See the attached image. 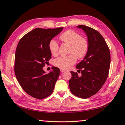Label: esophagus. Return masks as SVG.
Listing matches in <instances>:
<instances>
[{
    "instance_id": "34e87169",
    "label": "esophagus",
    "mask_w": 125,
    "mask_h": 125,
    "mask_svg": "<svg viewBox=\"0 0 125 125\" xmlns=\"http://www.w3.org/2000/svg\"><path fill=\"white\" fill-rule=\"evenodd\" d=\"M60 71H61V72H62V73L64 72L65 71V70H64V69H61Z\"/></svg>"
}]
</instances>
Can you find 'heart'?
Segmentation results:
<instances>
[{
    "label": "heart",
    "instance_id": "heart-1",
    "mask_svg": "<svg viewBox=\"0 0 125 125\" xmlns=\"http://www.w3.org/2000/svg\"><path fill=\"white\" fill-rule=\"evenodd\" d=\"M62 41L70 45L69 56H61L53 61L55 66L61 69H67L71 65L75 64L77 57L79 59L83 58L88 52L89 43L87 40L80 37L79 33L73 30H68L60 36ZM50 52L53 55H56L58 52L59 46L55 40L52 39L49 42Z\"/></svg>",
    "mask_w": 125,
    "mask_h": 125
}]
</instances>
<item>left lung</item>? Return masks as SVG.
Returning <instances> with one entry per match:
<instances>
[{
  "label": "left lung",
  "instance_id": "1",
  "mask_svg": "<svg viewBox=\"0 0 125 125\" xmlns=\"http://www.w3.org/2000/svg\"><path fill=\"white\" fill-rule=\"evenodd\" d=\"M88 37L89 48L85 57L76 65L81 76L71 71L69 81L71 93L86 99L98 92L106 80L110 65V52L104 39L98 31L85 25H79Z\"/></svg>",
  "mask_w": 125,
  "mask_h": 125
}]
</instances>
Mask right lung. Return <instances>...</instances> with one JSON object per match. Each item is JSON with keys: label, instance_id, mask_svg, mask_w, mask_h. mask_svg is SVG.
<instances>
[{"label": "right lung", "instance_id": "1", "mask_svg": "<svg viewBox=\"0 0 125 125\" xmlns=\"http://www.w3.org/2000/svg\"><path fill=\"white\" fill-rule=\"evenodd\" d=\"M63 29H35L24 36L17 46L14 63L16 79L25 92L33 98L44 99L53 91L60 69L53 67L52 71L46 74L43 67L51 58L50 41Z\"/></svg>", "mask_w": 125, "mask_h": 125}]
</instances>
